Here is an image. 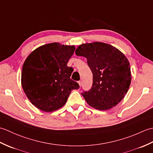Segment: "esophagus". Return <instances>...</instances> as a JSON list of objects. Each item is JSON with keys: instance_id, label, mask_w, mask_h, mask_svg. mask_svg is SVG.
I'll use <instances>...</instances> for the list:
<instances>
[{"instance_id": "obj_1", "label": "esophagus", "mask_w": 153, "mask_h": 153, "mask_svg": "<svg viewBox=\"0 0 153 153\" xmlns=\"http://www.w3.org/2000/svg\"><path fill=\"white\" fill-rule=\"evenodd\" d=\"M78 83H79V86L81 87V86H82V81H79V82H78Z\"/></svg>"}]
</instances>
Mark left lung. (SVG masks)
Returning a JSON list of instances; mask_svg holds the SVG:
<instances>
[{"label":"left lung","instance_id":"left-lung-1","mask_svg":"<svg viewBox=\"0 0 153 153\" xmlns=\"http://www.w3.org/2000/svg\"><path fill=\"white\" fill-rule=\"evenodd\" d=\"M77 56L85 57L93 73V84L82 96L91 106L106 110L121 101L131 83L128 60L122 52L108 44L95 42L81 45Z\"/></svg>","mask_w":153,"mask_h":153}]
</instances>
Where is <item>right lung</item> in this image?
Listing matches in <instances>:
<instances>
[{
	"mask_svg": "<svg viewBox=\"0 0 153 153\" xmlns=\"http://www.w3.org/2000/svg\"><path fill=\"white\" fill-rule=\"evenodd\" d=\"M74 46L53 43L36 48L23 65L22 85L33 105L45 112L63 106L79 84L70 78L73 68L67 66Z\"/></svg>",
	"mask_w": 153,
	"mask_h": 153,
	"instance_id": "right-lung-1",
	"label": "right lung"
}]
</instances>
